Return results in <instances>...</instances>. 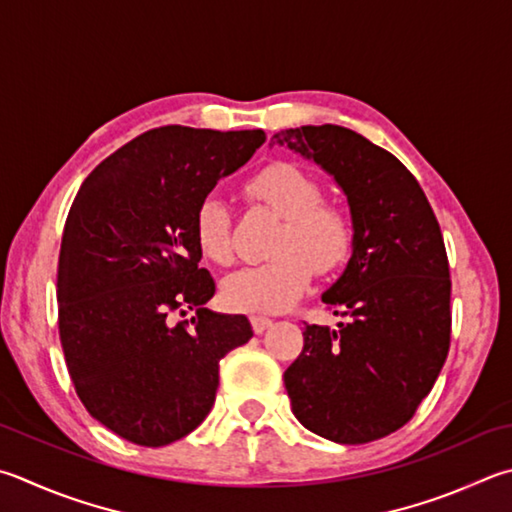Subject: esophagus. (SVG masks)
<instances>
[{
    "label": "esophagus",
    "instance_id": "1",
    "mask_svg": "<svg viewBox=\"0 0 512 512\" xmlns=\"http://www.w3.org/2000/svg\"><path fill=\"white\" fill-rule=\"evenodd\" d=\"M250 324H253V331L255 333H264L268 327H271L273 320L266 318V315L255 313V315H250Z\"/></svg>",
    "mask_w": 512,
    "mask_h": 512
}]
</instances>
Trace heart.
Here are the masks:
<instances>
[{"mask_svg":"<svg viewBox=\"0 0 512 512\" xmlns=\"http://www.w3.org/2000/svg\"><path fill=\"white\" fill-rule=\"evenodd\" d=\"M246 194L284 219L277 230L271 262L250 266L224 282L230 309L280 313L302 300L313 271L327 277L349 262L356 228L347 208L324 201V185L293 163H273L246 183ZM194 239L210 262H235L232 212L210 194L194 212Z\"/></svg>","mask_w":512,"mask_h":512,"instance_id":"obj_1","label":"heart"}]
</instances>
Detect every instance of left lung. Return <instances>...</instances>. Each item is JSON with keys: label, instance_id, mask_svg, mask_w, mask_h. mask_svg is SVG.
<instances>
[{"label": "left lung", "instance_id": "1", "mask_svg": "<svg viewBox=\"0 0 512 512\" xmlns=\"http://www.w3.org/2000/svg\"><path fill=\"white\" fill-rule=\"evenodd\" d=\"M277 145L336 176L356 241L322 295L338 329L304 322L284 371L293 414L324 439L358 445L396 432L432 392L450 351V266L434 210L414 174L340 125L282 129Z\"/></svg>", "mask_w": 512, "mask_h": 512}]
</instances>
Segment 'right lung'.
<instances>
[{
	"mask_svg": "<svg viewBox=\"0 0 512 512\" xmlns=\"http://www.w3.org/2000/svg\"><path fill=\"white\" fill-rule=\"evenodd\" d=\"M266 141L262 129L156 127L107 156L69 210L58 331L87 412L145 448L183 439L215 403L219 360L253 338L246 315L206 309L194 212ZM185 310L195 318L176 323Z\"/></svg>",
	"mask_w": 512,
	"mask_h": 512,
	"instance_id": "obj_1",
	"label": "right lung"
}]
</instances>
